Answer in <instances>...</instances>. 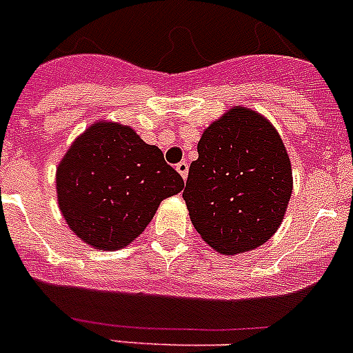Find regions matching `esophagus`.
Returning <instances> with one entry per match:
<instances>
[{"label": "esophagus", "mask_w": 353, "mask_h": 353, "mask_svg": "<svg viewBox=\"0 0 353 353\" xmlns=\"http://www.w3.org/2000/svg\"><path fill=\"white\" fill-rule=\"evenodd\" d=\"M176 170L181 174L183 179H186V176H188V163L186 161H181V163H177L176 165Z\"/></svg>", "instance_id": "34e87169"}]
</instances>
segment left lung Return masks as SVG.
I'll return each instance as SVG.
<instances>
[{"mask_svg":"<svg viewBox=\"0 0 353 353\" xmlns=\"http://www.w3.org/2000/svg\"><path fill=\"white\" fill-rule=\"evenodd\" d=\"M183 199L192 224L217 253L256 250L276 233L292 194V168L271 121L235 105L197 143Z\"/></svg>","mask_w":353,"mask_h":353,"instance_id":"left-lung-1","label":"left lung"}]
</instances>
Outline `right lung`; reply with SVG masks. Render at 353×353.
Segmentation results:
<instances>
[{
    "label": "right lung",
    "instance_id": "1",
    "mask_svg": "<svg viewBox=\"0 0 353 353\" xmlns=\"http://www.w3.org/2000/svg\"><path fill=\"white\" fill-rule=\"evenodd\" d=\"M55 183L70 230L100 251L127 248L149 226L161 201L185 188L156 145L109 120L91 123L70 145Z\"/></svg>",
    "mask_w": 353,
    "mask_h": 353
}]
</instances>
